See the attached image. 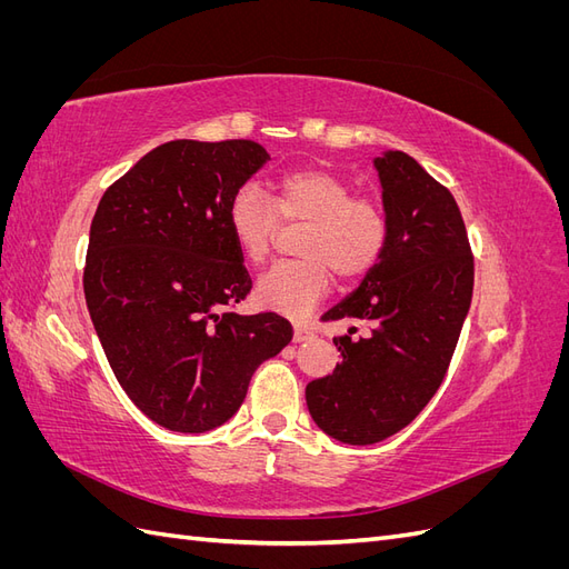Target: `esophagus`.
<instances>
[{
	"label": "esophagus",
	"mask_w": 569,
	"mask_h": 569,
	"mask_svg": "<svg viewBox=\"0 0 569 569\" xmlns=\"http://www.w3.org/2000/svg\"><path fill=\"white\" fill-rule=\"evenodd\" d=\"M318 335H316V330L311 325H295V341H311V339H316Z\"/></svg>",
	"instance_id": "obj_1"
}]
</instances>
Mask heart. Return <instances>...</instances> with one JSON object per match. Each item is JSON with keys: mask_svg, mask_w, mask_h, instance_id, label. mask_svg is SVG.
<instances>
[{"mask_svg": "<svg viewBox=\"0 0 569 569\" xmlns=\"http://www.w3.org/2000/svg\"><path fill=\"white\" fill-rule=\"evenodd\" d=\"M280 220L303 226L297 261L274 263L256 282V299L272 311L301 318L339 280H360L382 261L389 218L375 197L353 194L349 180L325 168H299L274 184L272 201L253 184L239 187L228 206L234 242L251 263L272 251Z\"/></svg>", "mask_w": 569, "mask_h": 569, "instance_id": "b5f03b06", "label": "heart"}]
</instances>
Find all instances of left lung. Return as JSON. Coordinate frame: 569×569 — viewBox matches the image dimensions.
<instances>
[{
    "instance_id": "8db88e82",
    "label": "left lung",
    "mask_w": 569,
    "mask_h": 569,
    "mask_svg": "<svg viewBox=\"0 0 569 569\" xmlns=\"http://www.w3.org/2000/svg\"><path fill=\"white\" fill-rule=\"evenodd\" d=\"M389 239L353 297L322 320H360L335 337L341 366L308 382L306 403L325 435L382 441L418 418L451 366L472 301L475 258L453 194L403 151L375 159Z\"/></svg>"
}]
</instances>
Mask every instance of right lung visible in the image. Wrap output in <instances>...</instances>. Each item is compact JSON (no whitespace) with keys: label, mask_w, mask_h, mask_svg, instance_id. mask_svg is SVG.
Listing matches in <instances>:
<instances>
[{"label":"right lung","mask_w":569,"mask_h":569,"mask_svg":"<svg viewBox=\"0 0 569 569\" xmlns=\"http://www.w3.org/2000/svg\"><path fill=\"white\" fill-rule=\"evenodd\" d=\"M253 140H173L107 187L82 287L118 385L157 425L209 432L251 375L295 337L278 313L239 316L251 291L228 222L232 194L268 161Z\"/></svg>","instance_id":"obj_1"}]
</instances>
